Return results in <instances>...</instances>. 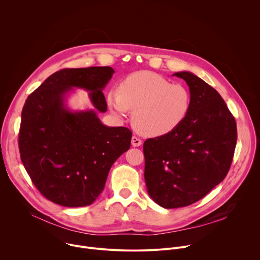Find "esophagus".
I'll return each instance as SVG.
<instances>
[{
  "label": "esophagus",
  "instance_id": "obj_1",
  "mask_svg": "<svg viewBox=\"0 0 260 260\" xmlns=\"http://www.w3.org/2000/svg\"><path fill=\"white\" fill-rule=\"evenodd\" d=\"M132 145H133L134 147H139V146L142 145V140L139 139L138 137L134 136V137L132 138Z\"/></svg>",
  "mask_w": 260,
  "mask_h": 260
}]
</instances>
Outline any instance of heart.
<instances>
[{
	"label": "heart",
	"mask_w": 260,
	"mask_h": 260,
	"mask_svg": "<svg viewBox=\"0 0 260 260\" xmlns=\"http://www.w3.org/2000/svg\"><path fill=\"white\" fill-rule=\"evenodd\" d=\"M107 105L121 119L135 111L133 121L139 133L162 137L176 131L187 118L191 94L183 84L172 83L153 72L141 71L124 78L118 90H110Z\"/></svg>",
	"instance_id": "heart-1"
}]
</instances>
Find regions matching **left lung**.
Wrapping results in <instances>:
<instances>
[{
  "label": "left lung",
  "instance_id": "left-lung-1",
  "mask_svg": "<svg viewBox=\"0 0 260 260\" xmlns=\"http://www.w3.org/2000/svg\"><path fill=\"white\" fill-rule=\"evenodd\" d=\"M191 94L185 121L173 133L144 142L148 194L160 207L189 206L223 181L237 144V124L216 89L190 72H178Z\"/></svg>",
  "mask_w": 260,
  "mask_h": 260
}]
</instances>
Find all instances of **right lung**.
<instances>
[{
  "label": "right lung",
  "mask_w": 260,
  "mask_h": 260,
  "mask_svg": "<svg viewBox=\"0 0 260 260\" xmlns=\"http://www.w3.org/2000/svg\"><path fill=\"white\" fill-rule=\"evenodd\" d=\"M111 67L62 69L26 99L18 136L21 161L35 186L54 204L91 205L102 193L109 171L131 147L132 132L102 123L103 89ZM74 87L90 91L94 109L71 111L65 96Z\"/></svg>",
  "instance_id": "obj_1"
}]
</instances>
